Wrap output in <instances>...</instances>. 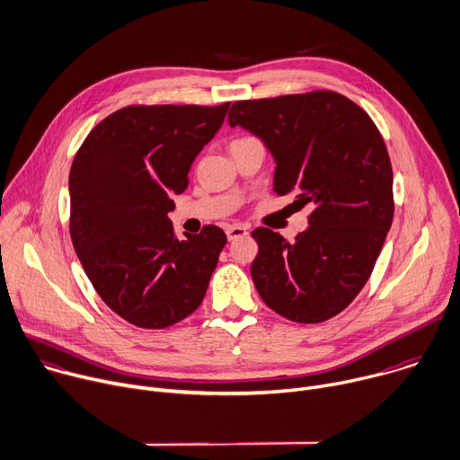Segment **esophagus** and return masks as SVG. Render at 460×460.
Listing matches in <instances>:
<instances>
[{"label": "esophagus", "mask_w": 460, "mask_h": 460, "mask_svg": "<svg viewBox=\"0 0 460 460\" xmlns=\"http://www.w3.org/2000/svg\"><path fill=\"white\" fill-rule=\"evenodd\" d=\"M246 234H248V230H246V226H243V225H230V226H226V237H228V241H234V239L243 237V235H246Z\"/></svg>", "instance_id": "esophagus-1"}]
</instances>
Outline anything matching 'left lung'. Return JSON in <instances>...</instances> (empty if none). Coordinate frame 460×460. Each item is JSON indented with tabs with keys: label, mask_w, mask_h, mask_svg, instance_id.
<instances>
[{
	"label": "left lung",
	"mask_w": 460,
	"mask_h": 460,
	"mask_svg": "<svg viewBox=\"0 0 460 460\" xmlns=\"http://www.w3.org/2000/svg\"><path fill=\"white\" fill-rule=\"evenodd\" d=\"M228 123L271 154L275 194L314 208L296 243L262 226L252 232L261 299L303 324L341 314L370 279L394 221V172L379 128L330 90L237 102Z\"/></svg>",
	"instance_id": "8db88e82"
}]
</instances>
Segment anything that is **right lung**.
I'll use <instances>...</instances> for the list:
<instances>
[{"mask_svg": "<svg viewBox=\"0 0 460 460\" xmlns=\"http://www.w3.org/2000/svg\"><path fill=\"white\" fill-rule=\"evenodd\" d=\"M228 107L121 109L92 128L72 161L74 250L105 305L134 326H172L203 303L226 235L207 225L177 239L168 212Z\"/></svg>", "mask_w": 460, "mask_h": 460, "instance_id": "right-lung-1", "label": "right lung"}]
</instances>
